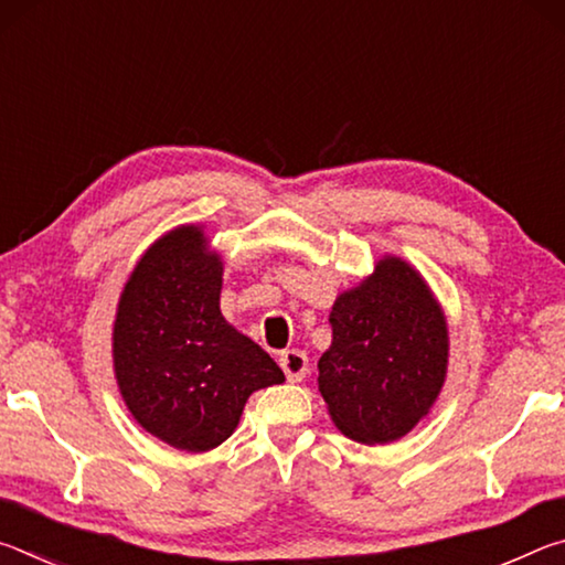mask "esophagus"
Here are the masks:
<instances>
[{
    "label": "esophagus",
    "mask_w": 565,
    "mask_h": 565,
    "mask_svg": "<svg viewBox=\"0 0 565 565\" xmlns=\"http://www.w3.org/2000/svg\"><path fill=\"white\" fill-rule=\"evenodd\" d=\"M279 363H281L284 374L289 381H303L306 374H309V356H306V353L299 351V349L281 351Z\"/></svg>",
    "instance_id": "esophagus-1"
}]
</instances>
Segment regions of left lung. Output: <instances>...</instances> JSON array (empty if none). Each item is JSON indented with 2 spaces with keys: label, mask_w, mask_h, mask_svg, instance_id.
Here are the masks:
<instances>
[{
  "label": "left lung",
  "mask_w": 565,
  "mask_h": 565,
  "mask_svg": "<svg viewBox=\"0 0 565 565\" xmlns=\"http://www.w3.org/2000/svg\"><path fill=\"white\" fill-rule=\"evenodd\" d=\"M329 323L319 391L333 424L369 446L406 436L434 406L448 361L444 313L424 279L406 262L381 259L339 296Z\"/></svg>",
  "instance_id": "1"
}]
</instances>
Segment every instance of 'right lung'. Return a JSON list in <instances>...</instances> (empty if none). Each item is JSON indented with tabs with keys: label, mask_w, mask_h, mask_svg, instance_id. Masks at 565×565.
<instances>
[{
	"label": "right lung",
	"mask_w": 565,
	"mask_h": 565,
	"mask_svg": "<svg viewBox=\"0 0 565 565\" xmlns=\"http://www.w3.org/2000/svg\"><path fill=\"white\" fill-rule=\"evenodd\" d=\"M222 262L181 226L141 256L114 321V371L131 416L169 446L209 451L234 434L246 398L284 371L218 311Z\"/></svg>",
	"instance_id": "obj_1"
}]
</instances>
